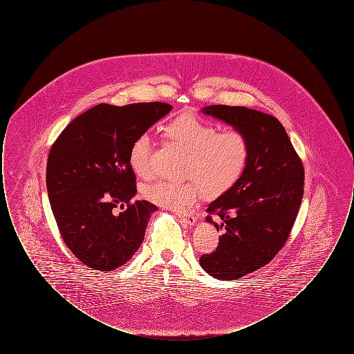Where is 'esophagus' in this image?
Instances as JSON below:
<instances>
[{
	"label": "esophagus",
	"mask_w": 354,
	"mask_h": 354,
	"mask_svg": "<svg viewBox=\"0 0 354 354\" xmlns=\"http://www.w3.org/2000/svg\"><path fill=\"white\" fill-rule=\"evenodd\" d=\"M178 218L180 220V223L182 224H185V225H194L195 223H196V218H194V216H191V215H182V214H178Z\"/></svg>",
	"instance_id": "1"
}]
</instances>
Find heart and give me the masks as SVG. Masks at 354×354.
<instances>
[{
	"label": "heart",
	"instance_id": "b5f03b06",
	"mask_svg": "<svg viewBox=\"0 0 354 354\" xmlns=\"http://www.w3.org/2000/svg\"><path fill=\"white\" fill-rule=\"evenodd\" d=\"M165 134L187 151L185 174L191 178L185 182L153 180L142 188V195L171 211L185 212L192 208L204 192L208 198L223 195L239 182L247 167L250 145L245 135L237 130L219 133L214 123L183 113L169 122ZM152 149L149 133L138 135L130 146V166L142 178L151 174Z\"/></svg>",
	"mask_w": 354,
	"mask_h": 354
}]
</instances>
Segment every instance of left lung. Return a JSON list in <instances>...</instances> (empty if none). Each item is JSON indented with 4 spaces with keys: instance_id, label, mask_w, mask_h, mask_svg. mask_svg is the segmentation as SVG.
<instances>
[{
    "instance_id": "left-lung-1",
    "label": "left lung",
    "mask_w": 354,
    "mask_h": 354,
    "mask_svg": "<svg viewBox=\"0 0 354 354\" xmlns=\"http://www.w3.org/2000/svg\"><path fill=\"white\" fill-rule=\"evenodd\" d=\"M203 113L243 133L250 145L239 182L207 208L222 223L210 215L205 220L224 234L215 252L199 260L209 276L236 280L268 264L284 247L303 201V162L283 124L270 114L227 104L207 106Z\"/></svg>"
}]
</instances>
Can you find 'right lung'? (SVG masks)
Here are the masks:
<instances>
[{
    "label": "right lung",
    "mask_w": 354,
    "mask_h": 354,
    "mask_svg": "<svg viewBox=\"0 0 354 354\" xmlns=\"http://www.w3.org/2000/svg\"><path fill=\"white\" fill-rule=\"evenodd\" d=\"M171 110L162 102L101 103L73 119L51 146L46 166L51 211L65 244L84 266L117 270L139 250L158 207L133 202L136 179L129 151L138 135Z\"/></svg>",
    "instance_id": "1"
}]
</instances>
